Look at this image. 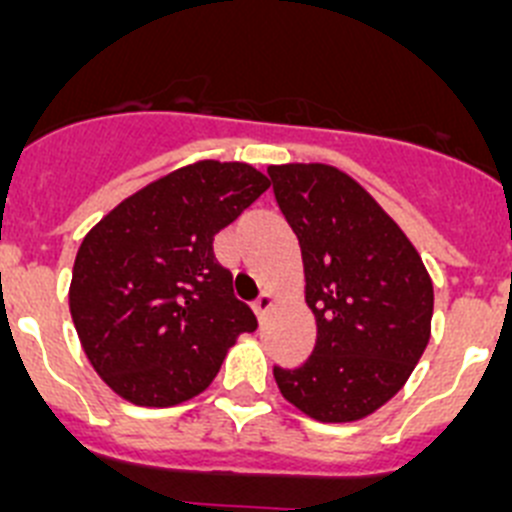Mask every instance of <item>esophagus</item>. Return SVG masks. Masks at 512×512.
<instances>
[{
	"label": "esophagus",
	"mask_w": 512,
	"mask_h": 512,
	"mask_svg": "<svg viewBox=\"0 0 512 512\" xmlns=\"http://www.w3.org/2000/svg\"><path fill=\"white\" fill-rule=\"evenodd\" d=\"M275 306V298H273V293H262L260 298H257L255 303H252V308H255V313H257V319H265L267 316V311H270V308Z\"/></svg>",
	"instance_id": "esophagus-1"
}]
</instances>
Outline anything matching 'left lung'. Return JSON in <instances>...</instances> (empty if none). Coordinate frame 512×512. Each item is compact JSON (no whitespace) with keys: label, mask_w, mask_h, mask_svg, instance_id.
Listing matches in <instances>:
<instances>
[{"label":"left lung","mask_w":512,"mask_h":512,"mask_svg":"<svg viewBox=\"0 0 512 512\" xmlns=\"http://www.w3.org/2000/svg\"><path fill=\"white\" fill-rule=\"evenodd\" d=\"M267 176L301 247L316 321L311 357L275 367V382L313 421H362L403 388L431 339V275L403 229L339 168L288 163Z\"/></svg>","instance_id":"8db88e82"}]
</instances>
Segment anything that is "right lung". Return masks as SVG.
Returning a JSON list of instances; mask_svg holds the SVG:
<instances>
[{
    "label": "right lung",
    "mask_w": 512,
    "mask_h": 512,
    "mask_svg": "<svg viewBox=\"0 0 512 512\" xmlns=\"http://www.w3.org/2000/svg\"><path fill=\"white\" fill-rule=\"evenodd\" d=\"M267 186L247 163L199 160L127 196L86 234L68 306L91 367L119 398L186 403L237 336L255 331L211 245Z\"/></svg>",
    "instance_id": "obj_1"
}]
</instances>
